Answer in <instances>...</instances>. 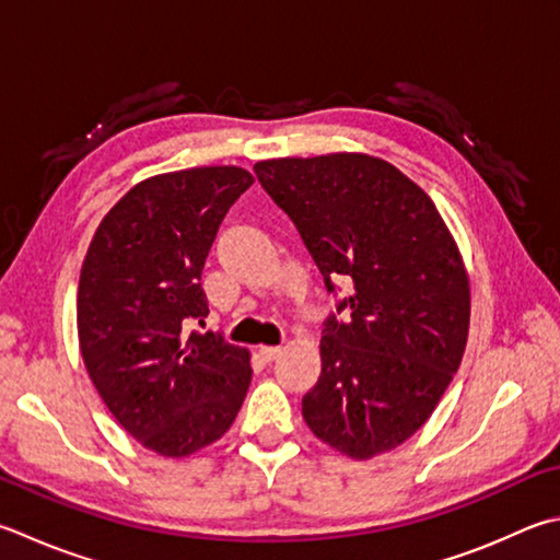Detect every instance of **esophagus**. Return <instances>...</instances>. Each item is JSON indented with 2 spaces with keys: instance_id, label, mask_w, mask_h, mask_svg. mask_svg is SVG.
I'll list each match as a JSON object with an SVG mask.
<instances>
[{
  "instance_id": "obj_1",
  "label": "esophagus",
  "mask_w": 560,
  "mask_h": 560,
  "mask_svg": "<svg viewBox=\"0 0 560 560\" xmlns=\"http://www.w3.org/2000/svg\"><path fill=\"white\" fill-rule=\"evenodd\" d=\"M280 351H282V348L280 346H260L258 348V355L262 358V361H276V358L280 355Z\"/></svg>"
}]
</instances>
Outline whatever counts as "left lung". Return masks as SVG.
<instances>
[{
    "mask_svg": "<svg viewBox=\"0 0 560 560\" xmlns=\"http://www.w3.org/2000/svg\"><path fill=\"white\" fill-rule=\"evenodd\" d=\"M312 253L326 290L351 282L319 341L322 375L302 399L316 439L348 458L393 451L424 427L458 371L470 282L436 205L368 153L253 165Z\"/></svg>",
    "mask_w": 560,
    "mask_h": 560,
    "instance_id": "1",
    "label": "left lung"
}]
</instances>
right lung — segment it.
<instances>
[{
	"label": "right lung",
	"mask_w": 560,
	"mask_h": 560,
	"mask_svg": "<svg viewBox=\"0 0 560 560\" xmlns=\"http://www.w3.org/2000/svg\"><path fill=\"white\" fill-rule=\"evenodd\" d=\"M253 185L238 165L141 180L100 221L82 262L78 339L114 419L165 458L214 444L250 385V353L205 322L202 268L229 207Z\"/></svg>",
	"instance_id": "right-lung-1"
}]
</instances>
